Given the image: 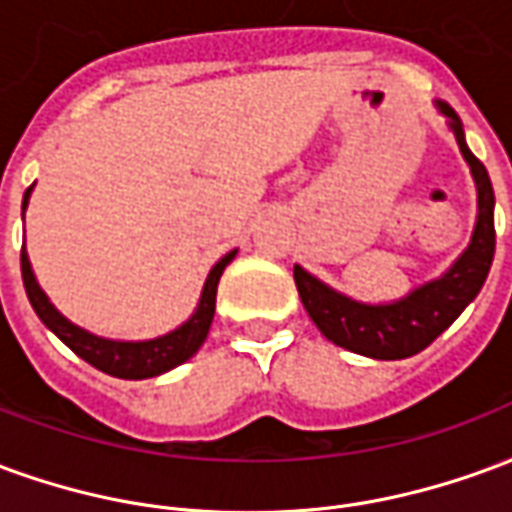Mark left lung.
<instances>
[{"label": "left lung", "mask_w": 512, "mask_h": 512, "mask_svg": "<svg viewBox=\"0 0 512 512\" xmlns=\"http://www.w3.org/2000/svg\"><path fill=\"white\" fill-rule=\"evenodd\" d=\"M436 109L447 120V128L458 142L477 189V219L472 238L461 255L452 260V266L436 279L411 288L406 296L378 304L345 296L310 274L307 268L293 266L301 304L310 312L312 323L321 329L323 337L367 359H406L428 348L477 299L494 263L496 200L488 169L466 145L461 117L452 112V106L436 101Z\"/></svg>", "instance_id": "1"}]
</instances>
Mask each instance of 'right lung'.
I'll return each instance as SVG.
<instances>
[{
    "instance_id": "obj_1",
    "label": "right lung",
    "mask_w": 512,
    "mask_h": 512,
    "mask_svg": "<svg viewBox=\"0 0 512 512\" xmlns=\"http://www.w3.org/2000/svg\"><path fill=\"white\" fill-rule=\"evenodd\" d=\"M29 186L24 191V202H21V219L27 213L29 197H32ZM238 255V249L227 252V255L208 271V279L202 285L200 301H197V310L191 312L189 321H183L178 329H172L167 334H158L150 340H109L101 334H93L76 326L62 315L51 299L46 296V290L38 285V277L32 271L29 263L27 246L21 249V277H24V288H27L29 304L32 310L38 312V318L46 323V329L60 337L62 343L71 348L73 354L82 356L84 362H90L98 367L101 373L115 378H126V381H142V378H156L161 373H167L172 367L189 362L191 356L200 351V345L208 337V329L213 323V312H216V288H219V279H222L224 268L233 263V257Z\"/></svg>"
}]
</instances>
